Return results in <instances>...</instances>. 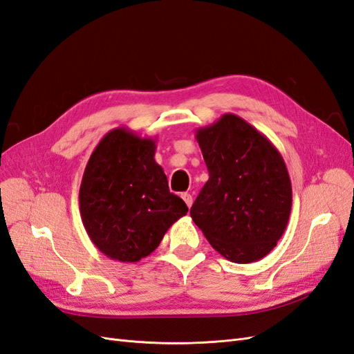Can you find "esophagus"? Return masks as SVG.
<instances>
[{"label": "esophagus", "mask_w": 354, "mask_h": 354, "mask_svg": "<svg viewBox=\"0 0 354 354\" xmlns=\"http://www.w3.org/2000/svg\"><path fill=\"white\" fill-rule=\"evenodd\" d=\"M180 197L184 198V202H185V205L188 207H192V205H193V196L192 194H189V193H183V194H180Z\"/></svg>", "instance_id": "esophagus-1"}]
</instances>
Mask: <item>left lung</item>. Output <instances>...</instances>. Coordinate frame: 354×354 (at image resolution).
I'll list each match as a JSON object with an SVG mask.
<instances>
[{
    "label": "left lung",
    "instance_id": "obj_1",
    "mask_svg": "<svg viewBox=\"0 0 354 354\" xmlns=\"http://www.w3.org/2000/svg\"><path fill=\"white\" fill-rule=\"evenodd\" d=\"M209 179L192 218L212 248L251 263L277 247L292 211V183L279 151L241 116L224 113L196 130Z\"/></svg>",
    "mask_w": 354,
    "mask_h": 354
}]
</instances>
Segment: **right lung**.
<instances>
[{
    "label": "right lung",
    "mask_w": 354,
    "mask_h": 354,
    "mask_svg": "<svg viewBox=\"0 0 354 354\" xmlns=\"http://www.w3.org/2000/svg\"><path fill=\"white\" fill-rule=\"evenodd\" d=\"M156 139L118 127L91 153L79 189L84 227L109 259L136 263L156 250L169 227L188 212L169 192L156 161Z\"/></svg>",
    "instance_id": "obj_1"
}]
</instances>
